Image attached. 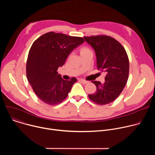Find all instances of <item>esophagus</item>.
Masks as SVG:
<instances>
[{
	"mask_svg": "<svg viewBox=\"0 0 155 155\" xmlns=\"http://www.w3.org/2000/svg\"><path fill=\"white\" fill-rule=\"evenodd\" d=\"M80 81L83 84H86V83H89V81H86V80H84V79H82V78H80Z\"/></svg>",
	"mask_w": 155,
	"mask_h": 155,
	"instance_id": "34e87169",
	"label": "esophagus"
}]
</instances>
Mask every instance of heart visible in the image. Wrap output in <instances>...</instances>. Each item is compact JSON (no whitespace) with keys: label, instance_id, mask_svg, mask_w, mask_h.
I'll use <instances>...</instances> for the list:
<instances>
[{"label":"heart","instance_id":"b5f03b06","mask_svg":"<svg viewBox=\"0 0 155 155\" xmlns=\"http://www.w3.org/2000/svg\"><path fill=\"white\" fill-rule=\"evenodd\" d=\"M86 49H87V48H82V49H81V51H83V50H86Z\"/></svg>","mask_w":155,"mask_h":155}]
</instances>
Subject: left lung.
Masks as SVG:
<instances>
[{"label":"left lung","mask_w":155,"mask_h":155,"mask_svg":"<svg viewBox=\"0 0 155 155\" xmlns=\"http://www.w3.org/2000/svg\"><path fill=\"white\" fill-rule=\"evenodd\" d=\"M84 40L94 49L98 70L105 72V83L92 81L97 90L89 98L99 105L115 101L127 83L129 62L126 50L115 38L106 35L84 37Z\"/></svg>","instance_id":"left-lung-1"}]
</instances>
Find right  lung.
<instances>
[{"instance_id": "right-lung-1", "label": "right lung", "mask_w": 155, "mask_h": 155, "mask_svg": "<svg viewBox=\"0 0 155 155\" xmlns=\"http://www.w3.org/2000/svg\"><path fill=\"white\" fill-rule=\"evenodd\" d=\"M84 41L81 37L50 32L33 43L27 60L26 75L34 93L43 102L56 105L68 97L77 80L73 77L64 80L57 71Z\"/></svg>"}]
</instances>
